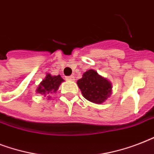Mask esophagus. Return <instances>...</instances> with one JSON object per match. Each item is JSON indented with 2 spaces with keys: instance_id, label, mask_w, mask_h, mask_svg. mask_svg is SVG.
<instances>
[{
  "instance_id": "esophagus-1",
  "label": "esophagus",
  "mask_w": 154,
  "mask_h": 154,
  "mask_svg": "<svg viewBox=\"0 0 154 154\" xmlns=\"http://www.w3.org/2000/svg\"><path fill=\"white\" fill-rule=\"evenodd\" d=\"M66 80H68V81H74L75 80V77L74 76H69V77H66Z\"/></svg>"
}]
</instances>
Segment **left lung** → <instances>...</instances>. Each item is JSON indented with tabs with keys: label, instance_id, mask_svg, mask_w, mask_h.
I'll use <instances>...</instances> for the list:
<instances>
[{
	"label": "left lung",
	"instance_id": "1",
	"mask_svg": "<svg viewBox=\"0 0 154 154\" xmlns=\"http://www.w3.org/2000/svg\"><path fill=\"white\" fill-rule=\"evenodd\" d=\"M77 84L85 98L95 104L101 105L112 94V83L94 69L85 72Z\"/></svg>",
	"mask_w": 154,
	"mask_h": 154
}]
</instances>
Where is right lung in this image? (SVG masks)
<instances>
[{
    "label": "right lung",
    "mask_w": 154,
    "mask_h": 154,
    "mask_svg": "<svg viewBox=\"0 0 154 154\" xmlns=\"http://www.w3.org/2000/svg\"><path fill=\"white\" fill-rule=\"evenodd\" d=\"M65 81L60 77V75L57 76H52L50 73H47L45 77L42 80L37 87V94H41L44 95V97H47V99H51L50 94H54L57 91L60 84Z\"/></svg>",
    "instance_id": "1"
}]
</instances>
